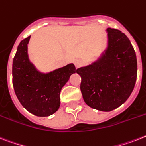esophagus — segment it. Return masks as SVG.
Listing matches in <instances>:
<instances>
[{"label":"esophagus","mask_w":146,"mask_h":146,"mask_svg":"<svg viewBox=\"0 0 146 146\" xmlns=\"http://www.w3.org/2000/svg\"><path fill=\"white\" fill-rule=\"evenodd\" d=\"M74 64H75L76 67H79L82 65V61L79 60V59H77V60L74 61Z\"/></svg>","instance_id":"34e87169"}]
</instances>
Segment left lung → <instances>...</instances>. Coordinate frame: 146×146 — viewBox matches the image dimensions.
<instances>
[{"mask_svg": "<svg viewBox=\"0 0 146 146\" xmlns=\"http://www.w3.org/2000/svg\"><path fill=\"white\" fill-rule=\"evenodd\" d=\"M109 46L101 58L77 69L85 104L110 112L120 106L132 93L137 76V61L127 36L118 29L107 28Z\"/></svg>", "mask_w": 146, "mask_h": 146, "instance_id": "obj_1", "label": "left lung"}]
</instances>
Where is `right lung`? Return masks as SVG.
<instances>
[{
    "label": "right lung",
    "mask_w": 146,
    "mask_h": 146,
    "mask_svg": "<svg viewBox=\"0 0 146 146\" xmlns=\"http://www.w3.org/2000/svg\"><path fill=\"white\" fill-rule=\"evenodd\" d=\"M31 36L20 42L13 61V85L22 106L36 116H49L60 106V92L76 67L73 64L47 74L39 73L28 57Z\"/></svg>",
    "instance_id": "obj_1"
}]
</instances>
